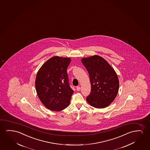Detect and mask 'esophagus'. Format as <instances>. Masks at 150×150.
Returning a JSON list of instances; mask_svg holds the SVG:
<instances>
[{"mask_svg":"<svg viewBox=\"0 0 150 150\" xmlns=\"http://www.w3.org/2000/svg\"><path fill=\"white\" fill-rule=\"evenodd\" d=\"M76 90L78 91H80V87L77 86L76 87Z\"/></svg>","mask_w":150,"mask_h":150,"instance_id":"34e87169","label":"esophagus"}]
</instances>
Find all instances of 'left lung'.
Here are the masks:
<instances>
[{"label": "left lung", "instance_id": "8db88e82", "mask_svg": "<svg viewBox=\"0 0 150 150\" xmlns=\"http://www.w3.org/2000/svg\"><path fill=\"white\" fill-rule=\"evenodd\" d=\"M81 61L88 72L91 87L87 102L97 108H106L118 93L119 82L116 71L99 55L83 57Z\"/></svg>", "mask_w": 150, "mask_h": 150}]
</instances>
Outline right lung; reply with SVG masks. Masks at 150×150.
I'll list each match as a JSON object with an SVG mask.
<instances>
[{
	"instance_id": "add662e5",
	"label": "right lung",
	"mask_w": 150,
	"mask_h": 150,
	"mask_svg": "<svg viewBox=\"0 0 150 150\" xmlns=\"http://www.w3.org/2000/svg\"><path fill=\"white\" fill-rule=\"evenodd\" d=\"M69 57L55 56L47 60L38 70L35 82L36 93L49 110L59 112L67 108L74 91L68 82L67 69Z\"/></svg>"
}]
</instances>
